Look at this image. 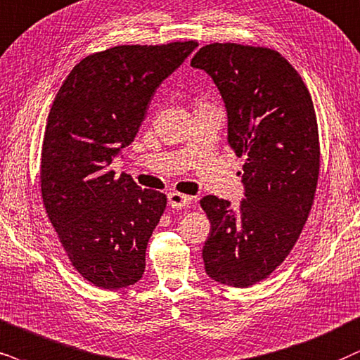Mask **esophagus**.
I'll return each instance as SVG.
<instances>
[{"label": "esophagus", "instance_id": "obj_1", "mask_svg": "<svg viewBox=\"0 0 360 360\" xmlns=\"http://www.w3.org/2000/svg\"><path fill=\"white\" fill-rule=\"evenodd\" d=\"M167 201H169V206L172 209H183L184 206H188V204L193 201V198H191V195L181 194V193H177V191H174V193L167 194Z\"/></svg>", "mask_w": 360, "mask_h": 360}]
</instances>
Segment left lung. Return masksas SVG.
Instances as JSON below:
<instances>
[{
    "label": "left lung",
    "instance_id": "8db88e82",
    "mask_svg": "<svg viewBox=\"0 0 360 360\" xmlns=\"http://www.w3.org/2000/svg\"><path fill=\"white\" fill-rule=\"evenodd\" d=\"M191 66L221 91L245 186L238 209L216 195L201 199L211 222L204 267L221 284L249 288L284 262L312 209L321 167L316 109L301 75L272 48L211 43Z\"/></svg>",
    "mask_w": 360,
    "mask_h": 360
}]
</instances>
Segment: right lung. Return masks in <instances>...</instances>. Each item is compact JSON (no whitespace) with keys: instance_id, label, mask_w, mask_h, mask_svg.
<instances>
[{"instance_id":"add662e5","label":"right lung","mask_w":360,"mask_h":360,"mask_svg":"<svg viewBox=\"0 0 360 360\" xmlns=\"http://www.w3.org/2000/svg\"><path fill=\"white\" fill-rule=\"evenodd\" d=\"M198 46L191 39L91 53L66 76L49 109L41 198L71 266L98 288H127L144 274L167 198L116 176L111 162L134 141L154 91Z\"/></svg>"}]
</instances>
